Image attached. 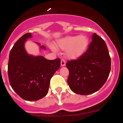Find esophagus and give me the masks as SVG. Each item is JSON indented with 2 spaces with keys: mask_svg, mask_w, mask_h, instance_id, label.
I'll list each match as a JSON object with an SVG mask.
<instances>
[{
  "mask_svg": "<svg viewBox=\"0 0 123 123\" xmlns=\"http://www.w3.org/2000/svg\"><path fill=\"white\" fill-rule=\"evenodd\" d=\"M65 65H66V61L64 59L61 60V66L63 67V66H65Z\"/></svg>",
  "mask_w": 123,
  "mask_h": 123,
  "instance_id": "obj_1",
  "label": "esophagus"
}]
</instances>
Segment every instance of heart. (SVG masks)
<instances>
[{"mask_svg":"<svg viewBox=\"0 0 123 123\" xmlns=\"http://www.w3.org/2000/svg\"><path fill=\"white\" fill-rule=\"evenodd\" d=\"M89 45V39L86 36H67L58 40L56 48L67 50V56L71 59H76L83 55Z\"/></svg>","mask_w":123,"mask_h":123,"instance_id":"obj_1","label":"heart"}]
</instances>
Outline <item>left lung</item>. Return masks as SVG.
I'll use <instances>...</instances> for the list:
<instances>
[{
	"label": "left lung",
	"mask_w": 123,
	"mask_h": 123,
	"mask_svg": "<svg viewBox=\"0 0 123 123\" xmlns=\"http://www.w3.org/2000/svg\"><path fill=\"white\" fill-rule=\"evenodd\" d=\"M92 39L83 55L66 64L69 70L67 81L69 88L79 95H89L98 91L110 72L111 58L105 42L95 33Z\"/></svg>",
	"instance_id": "8db88e82"
}]
</instances>
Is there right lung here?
Returning <instances> with one entry per match:
<instances>
[{
	"label": "right lung",
	"instance_id": "1",
	"mask_svg": "<svg viewBox=\"0 0 123 123\" xmlns=\"http://www.w3.org/2000/svg\"><path fill=\"white\" fill-rule=\"evenodd\" d=\"M31 37V33H26L16 42L10 52L8 64L11 87L20 97L28 101L38 100L47 95L50 79L60 67V58L49 60L27 54L25 43ZM40 47L45 49L44 45Z\"/></svg>",
	"mask_w": 123,
	"mask_h": 123
}]
</instances>
